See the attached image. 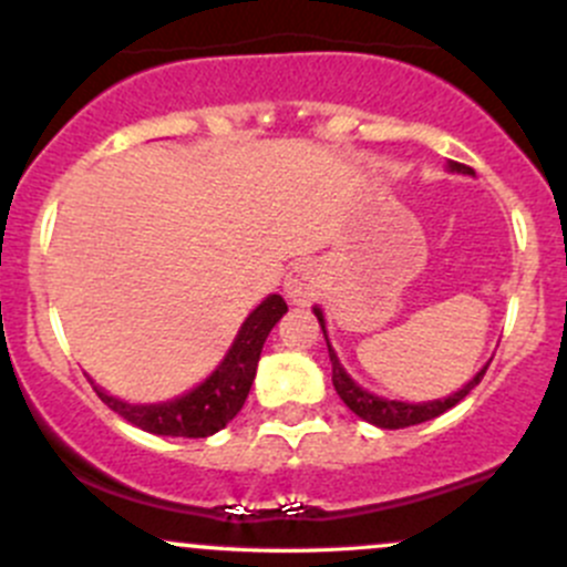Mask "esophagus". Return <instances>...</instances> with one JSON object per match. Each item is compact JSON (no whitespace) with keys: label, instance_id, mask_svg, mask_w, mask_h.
Returning a JSON list of instances; mask_svg holds the SVG:
<instances>
[{"label":"esophagus","instance_id":"esophagus-1","mask_svg":"<svg viewBox=\"0 0 567 567\" xmlns=\"http://www.w3.org/2000/svg\"><path fill=\"white\" fill-rule=\"evenodd\" d=\"M320 290H323V274L312 260L296 262L285 277V296L293 305H310L316 296H320Z\"/></svg>","mask_w":567,"mask_h":567}]
</instances>
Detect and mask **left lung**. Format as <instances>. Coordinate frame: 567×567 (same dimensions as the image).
Listing matches in <instances>:
<instances>
[{
	"instance_id": "1",
	"label": "left lung",
	"mask_w": 567,
	"mask_h": 567,
	"mask_svg": "<svg viewBox=\"0 0 567 567\" xmlns=\"http://www.w3.org/2000/svg\"><path fill=\"white\" fill-rule=\"evenodd\" d=\"M450 169H453V173L472 175V169H468L466 164H458V162H450ZM316 316H318V323H320V329H323V337H326V320H323V312H320V307H316ZM326 346H329V359H331V384H334V390L342 398V403H346L353 414L362 416L364 422H370V425H375V427H384V431H398V427L420 425V422H427V420H433V416L444 414V411L453 409L455 403H461V400L466 398V394L472 392L480 381H483L485 370H488V364H485V368L480 370V373L474 375V379L468 381L463 390L453 392L450 398L427 400V403H403V400H386V398H379V394L362 390V386H359L357 381L346 373V368H342L340 359H337L334 348H331L329 337H326Z\"/></svg>"
}]
</instances>
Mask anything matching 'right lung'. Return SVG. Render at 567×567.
Returning <instances> with one entry per match:
<instances>
[{
    "label": "right lung",
    "mask_w": 567,
    "mask_h": 567,
    "mask_svg": "<svg viewBox=\"0 0 567 567\" xmlns=\"http://www.w3.org/2000/svg\"><path fill=\"white\" fill-rule=\"evenodd\" d=\"M285 312H288V305H285L282 296L274 293L266 301H260L238 329L236 340H233L230 351L221 359L219 368L192 392L167 400V403H125V400L106 394L101 386L93 384V390L99 392V398L109 409L117 411L123 420L147 433L183 439L214 436L241 411L251 390V381H255L262 342Z\"/></svg>",
    "instance_id": "add662e5"
}]
</instances>
